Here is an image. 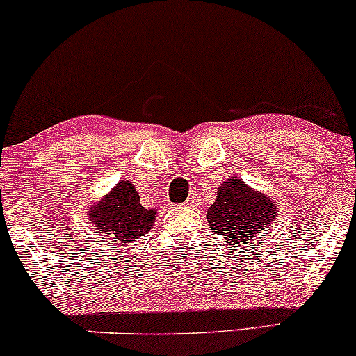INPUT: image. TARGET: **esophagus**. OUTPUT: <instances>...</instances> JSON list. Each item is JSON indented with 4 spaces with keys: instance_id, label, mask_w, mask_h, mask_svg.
I'll use <instances>...</instances> for the list:
<instances>
[{
    "instance_id": "34e87169",
    "label": "esophagus",
    "mask_w": 356,
    "mask_h": 356,
    "mask_svg": "<svg viewBox=\"0 0 356 356\" xmlns=\"http://www.w3.org/2000/svg\"><path fill=\"white\" fill-rule=\"evenodd\" d=\"M195 204H197V199H195V197H189L186 201V206H189V207H194Z\"/></svg>"
}]
</instances>
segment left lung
I'll return each mask as SVG.
<instances>
[{
    "instance_id": "8db88e82",
    "label": "left lung",
    "mask_w": 356,
    "mask_h": 356,
    "mask_svg": "<svg viewBox=\"0 0 356 356\" xmlns=\"http://www.w3.org/2000/svg\"><path fill=\"white\" fill-rule=\"evenodd\" d=\"M280 214L276 201L249 187L243 179L229 177L218 187L216 201L206 218L211 231L232 248H248L257 236L266 234Z\"/></svg>"
}]
</instances>
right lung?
I'll list each match as a JSON object with an SVG mask.
<instances>
[{
	"label": "right lung",
	"instance_id": "obj_1",
	"mask_svg": "<svg viewBox=\"0 0 356 356\" xmlns=\"http://www.w3.org/2000/svg\"><path fill=\"white\" fill-rule=\"evenodd\" d=\"M157 209H145L130 181H120L102 199L87 207V219L95 231L122 243H136L152 229Z\"/></svg>",
	"mask_w": 356,
	"mask_h": 356
}]
</instances>
